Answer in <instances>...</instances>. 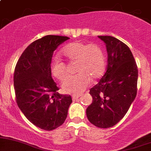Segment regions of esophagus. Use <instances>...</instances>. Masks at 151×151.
Instances as JSON below:
<instances>
[{"label": "esophagus", "mask_w": 151, "mask_h": 151, "mask_svg": "<svg viewBox=\"0 0 151 151\" xmlns=\"http://www.w3.org/2000/svg\"><path fill=\"white\" fill-rule=\"evenodd\" d=\"M81 96L80 94H73L72 95V99L74 100V101H75L76 99H77L78 98H79Z\"/></svg>", "instance_id": "1"}]
</instances>
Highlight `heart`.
Here are the masks:
<instances>
[{"mask_svg":"<svg viewBox=\"0 0 151 151\" xmlns=\"http://www.w3.org/2000/svg\"><path fill=\"white\" fill-rule=\"evenodd\" d=\"M62 53L70 62H76L75 72L78 73L68 77L62 83V89L65 92H82L91 84V79H97L104 72L105 55L98 45L76 41L66 45ZM50 72L53 77L61 81L67 74L65 63L58 58L52 61Z\"/></svg>","mask_w":151,"mask_h":151,"instance_id":"1","label":"heart"}]
</instances>
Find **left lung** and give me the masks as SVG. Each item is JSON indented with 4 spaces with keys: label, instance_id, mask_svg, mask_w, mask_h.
Returning <instances> with one entry per match:
<instances>
[{
    "label": "left lung",
    "instance_id": "1",
    "mask_svg": "<svg viewBox=\"0 0 151 151\" xmlns=\"http://www.w3.org/2000/svg\"><path fill=\"white\" fill-rule=\"evenodd\" d=\"M98 37L106 45L108 64L104 75L90 89L93 100L86 112L91 124L106 129L119 123L134 101L138 68L126 44L112 36Z\"/></svg>",
    "mask_w": 151,
    "mask_h": 151
}]
</instances>
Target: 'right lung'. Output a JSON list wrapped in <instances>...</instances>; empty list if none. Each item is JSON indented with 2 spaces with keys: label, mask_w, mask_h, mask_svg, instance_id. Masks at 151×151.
I'll use <instances>...</instances> for the list:
<instances>
[{
  "label": "right lung",
  "mask_w": 151,
  "mask_h": 151,
  "mask_svg": "<svg viewBox=\"0 0 151 151\" xmlns=\"http://www.w3.org/2000/svg\"><path fill=\"white\" fill-rule=\"evenodd\" d=\"M70 37L46 35L32 42L15 66L14 88L22 114L40 129L52 131L63 124L72 100L60 94L50 72L54 51Z\"/></svg>",
  "instance_id": "add662e5"
}]
</instances>
